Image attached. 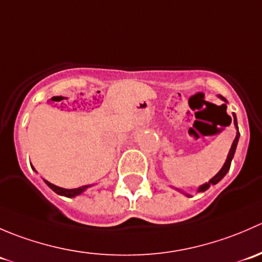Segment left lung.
<instances>
[{
	"instance_id": "8db88e82",
	"label": "left lung",
	"mask_w": 262,
	"mask_h": 262,
	"mask_svg": "<svg viewBox=\"0 0 262 262\" xmlns=\"http://www.w3.org/2000/svg\"><path fill=\"white\" fill-rule=\"evenodd\" d=\"M219 97H221V99L223 100V101L227 102V100L224 99L223 96H221V95H219ZM223 105L227 107L226 104H223ZM231 121H232V118H231V120H229L228 125H229V124H231ZM233 123H234V125H236L237 130H238V126H237V119H236V115H234V114H233ZM238 138H239V132H237V136H236V138H234L233 143H232V147H231V149H229V153H228V157H227V160H226V162H224L223 167L221 168V171H219V172L216 173L215 176H214L212 180H209V182H207V184L202 185V186L199 187V191H205V190H207V189H209L210 185H215L216 182H219V181L222 180V179L224 178V176H226V173L229 171V167H231L232 158H233L234 152H236V147H237V143H238Z\"/></svg>"
}]
</instances>
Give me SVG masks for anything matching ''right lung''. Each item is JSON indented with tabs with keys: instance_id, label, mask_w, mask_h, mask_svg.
I'll list each match as a JSON object with an SVG mask.
<instances>
[{
	"instance_id": "add662e5",
	"label": "right lung",
	"mask_w": 262,
	"mask_h": 262,
	"mask_svg": "<svg viewBox=\"0 0 262 262\" xmlns=\"http://www.w3.org/2000/svg\"><path fill=\"white\" fill-rule=\"evenodd\" d=\"M44 181H46V184L48 185L53 191L57 192V194H59V195H63V196H67V198H73V196H76V195H80L81 192H83L84 190L89 187V186H81V187H77V189H63V187L55 186V185L50 184L49 181H47V180H44Z\"/></svg>"
}]
</instances>
